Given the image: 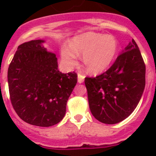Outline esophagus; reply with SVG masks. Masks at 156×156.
<instances>
[{
	"label": "esophagus",
	"mask_w": 156,
	"mask_h": 156,
	"mask_svg": "<svg viewBox=\"0 0 156 156\" xmlns=\"http://www.w3.org/2000/svg\"><path fill=\"white\" fill-rule=\"evenodd\" d=\"M84 78H85V76L82 74V73H78V82L79 83H82L84 82Z\"/></svg>",
	"instance_id": "1"
}]
</instances>
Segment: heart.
I'll return each mask as SVG.
<instances>
[{
  "label": "heart",
  "instance_id": "b5f03b06",
  "mask_svg": "<svg viewBox=\"0 0 156 156\" xmlns=\"http://www.w3.org/2000/svg\"><path fill=\"white\" fill-rule=\"evenodd\" d=\"M69 47L61 49V56L69 66H74L78 55H83V65L88 72L100 73L108 68L118 51V43L110 35L87 32L72 39Z\"/></svg>",
  "mask_w": 156,
  "mask_h": 156
}]
</instances>
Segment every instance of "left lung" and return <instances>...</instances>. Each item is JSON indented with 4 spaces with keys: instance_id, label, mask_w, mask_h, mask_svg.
<instances>
[{
    "instance_id": "8db88e82",
    "label": "left lung",
    "mask_w": 156,
    "mask_h": 156,
    "mask_svg": "<svg viewBox=\"0 0 156 156\" xmlns=\"http://www.w3.org/2000/svg\"><path fill=\"white\" fill-rule=\"evenodd\" d=\"M145 76V63L132 40L105 73L85 78L89 107L95 118L109 125L127 118L140 101Z\"/></svg>"
}]
</instances>
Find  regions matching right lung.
Segmentation results:
<instances>
[{
	"instance_id": "1",
	"label": "right lung",
	"mask_w": 156,
	"mask_h": 156,
	"mask_svg": "<svg viewBox=\"0 0 156 156\" xmlns=\"http://www.w3.org/2000/svg\"><path fill=\"white\" fill-rule=\"evenodd\" d=\"M36 40L19 45L8 69L11 104L23 121L48 127L59 123L76 83L74 72L62 73L57 58Z\"/></svg>"
}]
</instances>
